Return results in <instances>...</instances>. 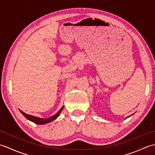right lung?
Returning a JSON list of instances; mask_svg holds the SVG:
<instances>
[{
    "label": "right lung",
    "mask_w": 155,
    "mask_h": 155,
    "mask_svg": "<svg viewBox=\"0 0 155 155\" xmlns=\"http://www.w3.org/2000/svg\"><path fill=\"white\" fill-rule=\"evenodd\" d=\"M63 107H62L60 110L58 111V113L57 114H55L53 116L50 117V118H39V117H34V116H32V115H29L25 113L24 112H22V110H20L21 112V113L24 115V116L28 119L29 120L32 121L33 123H36V124H46V123H50V122L54 120V119H56L60 113H61V111L63 109Z\"/></svg>",
    "instance_id": "add662e5"
}]
</instances>
